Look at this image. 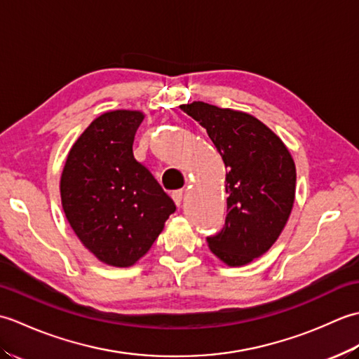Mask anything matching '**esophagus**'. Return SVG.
<instances>
[{"label": "esophagus", "instance_id": "34e87169", "mask_svg": "<svg viewBox=\"0 0 359 359\" xmlns=\"http://www.w3.org/2000/svg\"><path fill=\"white\" fill-rule=\"evenodd\" d=\"M171 196H172L175 205H177V207H180L182 199H184V191H182V189H177V191H172Z\"/></svg>", "mask_w": 359, "mask_h": 359}]
</instances>
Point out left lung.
<instances>
[{"instance_id":"1","label":"left lung","mask_w":359,"mask_h":359,"mask_svg":"<svg viewBox=\"0 0 359 359\" xmlns=\"http://www.w3.org/2000/svg\"><path fill=\"white\" fill-rule=\"evenodd\" d=\"M180 109L207 129L226 170L225 226L207 239L211 253L228 266L253 262L288 222L296 193L294 160L280 137L251 114L205 102Z\"/></svg>"}]
</instances>
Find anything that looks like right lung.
<instances>
[{
	"label": "right lung",
	"mask_w": 359,
	"mask_h": 359,
	"mask_svg": "<svg viewBox=\"0 0 359 359\" xmlns=\"http://www.w3.org/2000/svg\"><path fill=\"white\" fill-rule=\"evenodd\" d=\"M142 111L114 109L81 133L66 157L60 194L72 231L98 261L126 269L148 253L175 203L133 143Z\"/></svg>",
	"instance_id": "1"
}]
</instances>
